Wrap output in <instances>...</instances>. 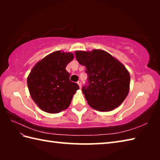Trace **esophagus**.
<instances>
[{"label":"esophagus","mask_w":160,"mask_h":160,"mask_svg":"<svg viewBox=\"0 0 160 160\" xmlns=\"http://www.w3.org/2000/svg\"><path fill=\"white\" fill-rule=\"evenodd\" d=\"M77 83H78V85H79V87H80V89H81V85H82V83H81V82H80V81H78V82H77Z\"/></svg>","instance_id":"1"}]
</instances>
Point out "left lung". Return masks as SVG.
I'll list each match as a JSON object with an SVG mask.
<instances>
[{
	"label": "left lung",
	"instance_id": "1",
	"mask_svg": "<svg viewBox=\"0 0 160 160\" xmlns=\"http://www.w3.org/2000/svg\"><path fill=\"white\" fill-rule=\"evenodd\" d=\"M80 64L86 67L87 85L82 93L91 107L109 111L123 102L130 86V74L120 61L100 49L75 53Z\"/></svg>",
	"mask_w": 160,
	"mask_h": 160
}]
</instances>
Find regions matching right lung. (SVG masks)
<instances>
[{
	"label": "right lung",
	"instance_id": "1",
	"mask_svg": "<svg viewBox=\"0 0 160 160\" xmlns=\"http://www.w3.org/2000/svg\"><path fill=\"white\" fill-rule=\"evenodd\" d=\"M73 59V53L56 51L33 67L28 78V86L30 96L40 109L57 113L69 107L79 89L77 83L70 81V74L66 70Z\"/></svg>",
	"mask_w": 160,
	"mask_h": 160
}]
</instances>
